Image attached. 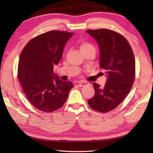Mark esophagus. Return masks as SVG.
Masks as SVG:
<instances>
[{"label":"esophagus","instance_id":"1","mask_svg":"<svg viewBox=\"0 0 153 153\" xmlns=\"http://www.w3.org/2000/svg\"><path fill=\"white\" fill-rule=\"evenodd\" d=\"M88 83L86 82H79L78 83V86L79 87H83L84 86H86V85H87Z\"/></svg>","mask_w":153,"mask_h":153}]
</instances>
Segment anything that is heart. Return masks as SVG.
<instances>
[{
	"label": "heart",
	"instance_id": "1",
	"mask_svg": "<svg viewBox=\"0 0 153 153\" xmlns=\"http://www.w3.org/2000/svg\"><path fill=\"white\" fill-rule=\"evenodd\" d=\"M90 46H92L89 43H87V42H84V43H82L81 46H80V48H81V50H84V49H86L88 47H90Z\"/></svg>",
	"mask_w": 153,
	"mask_h": 153
}]
</instances>
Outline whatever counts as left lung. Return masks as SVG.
Here are the masks:
<instances>
[{"label": "left lung", "instance_id": "1", "mask_svg": "<svg viewBox=\"0 0 153 153\" xmlns=\"http://www.w3.org/2000/svg\"><path fill=\"white\" fill-rule=\"evenodd\" d=\"M100 48V67L106 71L107 82L103 88L94 83V96L88 100L92 109L107 113L123 102L133 86L136 74L135 59L126 38L108 29L88 30Z\"/></svg>", "mask_w": 153, "mask_h": 153}]
</instances>
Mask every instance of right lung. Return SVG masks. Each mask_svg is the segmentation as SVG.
Segmentation results:
<instances>
[{
    "instance_id": "obj_1",
    "label": "right lung",
    "mask_w": 153,
    "mask_h": 153,
    "mask_svg": "<svg viewBox=\"0 0 153 153\" xmlns=\"http://www.w3.org/2000/svg\"><path fill=\"white\" fill-rule=\"evenodd\" d=\"M74 33L52 30L27 42L19 56L17 77L30 102L37 109L48 113L63 106L74 87L53 74L64 46Z\"/></svg>"
}]
</instances>
